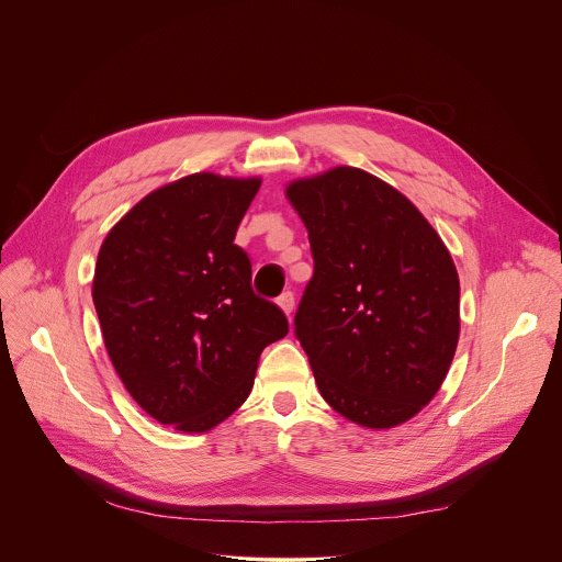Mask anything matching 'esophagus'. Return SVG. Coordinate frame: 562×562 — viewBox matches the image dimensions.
Segmentation results:
<instances>
[{
	"mask_svg": "<svg viewBox=\"0 0 562 562\" xmlns=\"http://www.w3.org/2000/svg\"><path fill=\"white\" fill-rule=\"evenodd\" d=\"M278 306L284 311L286 317H291V313H293V308H295V297H293V293H291V291L282 293V295L278 297Z\"/></svg>",
	"mask_w": 562,
	"mask_h": 562,
	"instance_id": "34e87169",
	"label": "esophagus"
}]
</instances>
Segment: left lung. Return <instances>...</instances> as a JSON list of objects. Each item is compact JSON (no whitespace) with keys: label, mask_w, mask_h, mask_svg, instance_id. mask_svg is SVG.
Wrapping results in <instances>:
<instances>
[{"label":"left lung","mask_w":562,"mask_h":562,"mask_svg":"<svg viewBox=\"0 0 562 562\" xmlns=\"http://www.w3.org/2000/svg\"><path fill=\"white\" fill-rule=\"evenodd\" d=\"M313 254L295 336L315 384L347 420L391 429L427 407L460 336L449 249L397 189L334 167L286 184Z\"/></svg>","instance_id":"left-lung-1"}]
</instances>
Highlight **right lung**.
<instances>
[{
  "label": "right lung",
  "mask_w": 562,
  "mask_h": 562,
  "mask_svg": "<svg viewBox=\"0 0 562 562\" xmlns=\"http://www.w3.org/2000/svg\"><path fill=\"white\" fill-rule=\"evenodd\" d=\"M262 180L193 173L142 198L104 237L93 302L109 358L159 425L204 434L254 389L260 353L289 334L233 245Z\"/></svg>",
  "instance_id": "1"
}]
</instances>
